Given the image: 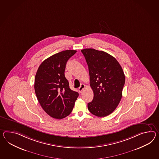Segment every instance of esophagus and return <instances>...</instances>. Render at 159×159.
Wrapping results in <instances>:
<instances>
[{
  "label": "esophagus",
  "mask_w": 159,
  "mask_h": 159,
  "mask_svg": "<svg viewBox=\"0 0 159 159\" xmlns=\"http://www.w3.org/2000/svg\"><path fill=\"white\" fill-rule=\"evenodd\" d=\"M85 89V85L84 84H81V85H80V87L79 88V93H81L83 91V89Z\"/></svg>",
  "instance_id": "1"
}]
</instances>
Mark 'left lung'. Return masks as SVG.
I'll list each match as a JSON object with an SVG mask.
<instances>
[{"instance_id": "left-lung-1", "label": "left lung", "mask_w": 159, "mask_h": 159, "mask_svg": "<svg viewBox=\"0 0 159 159\" xmlns=\"http://www.w3.org/2000/svg\"><path fill=\"white\" fill-rule=\"evenodd\" d=\"M89 66L93 100L88 103L89 112L99 117L111 114L120 102L125 82L123 70L113 56L94 49L81 50Z\"/></svg>"}]
</instances>
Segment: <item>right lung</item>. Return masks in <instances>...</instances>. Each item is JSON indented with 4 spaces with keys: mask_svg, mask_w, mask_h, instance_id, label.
<instances>
[{
    "mask_svg": "<svg viewBox=\"0 0 159 159\" xmlns=\"http://www.w3.org/2000/svg\"><path fill=\"white\" fill-rule=\"evenodd\" d=\"M76 51L60 52L47 58L35 75L34 89L39 104L47 114L56 119L69 116L79 93L70 88L64 72L68 60Z\"/></svg>",
    "mask_w": 159,
    "mask_h": 159,
    "instance_id": "1",
    "label": "right lung"
}]
</instances>
